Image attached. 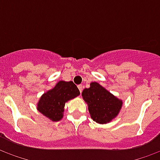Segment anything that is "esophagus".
<instances>
[{
    "mask_svg": "<svg viewBox=\"0 0 160 160\" xmlns=\"http://www.w3.org/2000/svg\"><path fill=\"white\" fill-rule=\"evenodd\" d=\"M78 88H79V90H80V92H81L82 90H83V86H82V85H79V86H78Z\"/></svg>",
    "mask_w": 160,
    "mask_h": 160,
    "instance_id": "1",
    "label": "esophagus"
}]
</instances>
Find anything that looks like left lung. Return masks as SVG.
Instances as JSON below:
<instances>
[{
  "mask_svg": "<svg viewBox=\"0 0 160 160\" xmlns=\"http://www.w3.org/2000/svg\"><path fill=\"white\" fill-rule=\"evenodd\" d=\"M90 86L84 89L82 96L88 104L91 117L96 122L107 123L118 116L122 102L97 82H92Z\"/></svg>",
  "mask_w": 160,
  "mask_h": 160,
  "instance_id": "8db88e82",
  "label": "left lung"
}]
</instances>
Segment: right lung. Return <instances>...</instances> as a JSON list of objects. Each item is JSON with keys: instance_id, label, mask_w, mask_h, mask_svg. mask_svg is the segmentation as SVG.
<instances>
[{"instance_id": "add662e5", "label": "right lung", "mask_w": 160, "mask_h": 160, "mask_svg": "<svg viewBox=\"0 0 160 160\" xmlns=\"http://www.w3.org/2000/svg\"><path fill=\"white\" fill-rule=\"evenodd\" d=\"M80 95V91L73 81H59L51 90L42 95L38 104V110L53 122L62 118L67 101Z\"/></svg>"}]
</instances>
